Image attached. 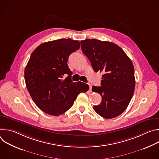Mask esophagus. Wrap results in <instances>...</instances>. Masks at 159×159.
I'll use <instances>...</instances> for the list:
<instances>
[{"label":"esophagus","mask_w":159,"mask_h":159,"mask_svg":"<svg viewBox=\"0 0 159 159\" xmlns=\"http://www.w3.org/2000/svg\"><path fill=\"white\" fill-rule=\"evenodd\" d=\"M89 91L91 92V90H92V85H90V84H89Z\"/></svg>","instance_id":"1"}]
</instances>
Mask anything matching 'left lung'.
<instances>
[{
    "mask_svg": "<svg viewBox=\"0 0 159 159\" xmlns=\"http://www.w3.org/2000/svg\"><path fill=\"white\" fill-rule=\"evenodd\" d=\"M81 49L96 72H103L101 87L92 90L102 96L93 109L106 119L120 115L127 108L135 87L134 70L131 60L117 44L96 39L80 41Z\"/></svg>",
    "mask_w": 159,
    "mask_h": 159,
    "instance_id": "1",
    "label": "left lung"
}]
</instances>
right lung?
<instances>
[{
    "mask_svg": "<svg viewBox=\"0 0 159 159\" xmlns=\"http://www.w3.org/2000/svg\"><path fill=\"white\" fill-rule=\"evenodd\" d=\"M80 48V43L60 39L41 44L33 51L25 70L27 89L36 106L53 116L60 115L73 105L89 85L73 82L67 61L70 55ZM68 77L61 78L65 74Z\"/></svg>",
    "mask_w": 159,
    "mask_h": 159,
    "instance_id": "add662e5",
    "label": "right lung"
}]
</instances>
